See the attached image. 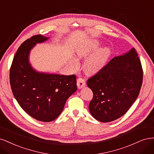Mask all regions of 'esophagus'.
<instances>
[{"label":"esophagus","instance_id":"obj_1","mask_svg":"<svg viewBox=\"0 0 154 154\" xmlns=\"http://www.w3.org/2000/svg\"><path fill=\"white\" fill-rule=\"evenodd\" d=\"M77 85L79 89H81L86 86L85 80L82 78H79L77 80Z\"/></svg>","mask_w":154,"mask_h":154}]
</instances>
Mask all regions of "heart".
Segmentation results:
<instances>
[{
	"mask_svg": "<svg viewBox=\"0 0 154 154\" xmlns=\"http://www.w3.org/2000/svg\"><path fill=\"white\" fill-rule=\"evenodd\" d=\"M98 42L97 41L81 45L77 49V56L80 58L86 57L97 48ZM110 55V49L105 47L96 52L89 57L84 64V70L88 75L95 74L101 70L108 60ZM74 65H77V60L73 61Z\"/></svg>",
	"mask_w": 154,
	"mask_h": 154,
	"instance_id": "heart-1",
	"label": "heart"
}]
</instances>
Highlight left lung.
Segmentation results:
<instances>
[{"instance_id": "1", "label": "left lung", "mask_w": 154, "mask_h": 154, "mask_svg": "<svg viewBox=\"0 0 154 154\" xmlns=\"http://www.w3.org/2000/svg\"><path fill=\"white\" fill-rule=\"evenodd\" d=\"M143 68L135 48L112 58L87 81L93 97L89 105L98 121L110 122L129 109L140 93Z\"/></svg>"}]
</instances>
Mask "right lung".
Here are the masks:
<instances>
[{"label":"right lung","mask_w":154,"mask_h":154,"mask_svg":"<svg viewBox=\"0 0 154 154\" xmlns=\"http://www.w3.org/2000/svg\"><path fill=\"white\" fill-rule=\"evenodd\" d=\"M48 39L38 34L22 43L14 56L9 72L11 90L19 105L29 116L43 122L56 119L67 99L77 89L75 75L38 72L29 63L31 49L36 43Z\"/></svg>","instance_id":"obj_1"}]
</instances>
